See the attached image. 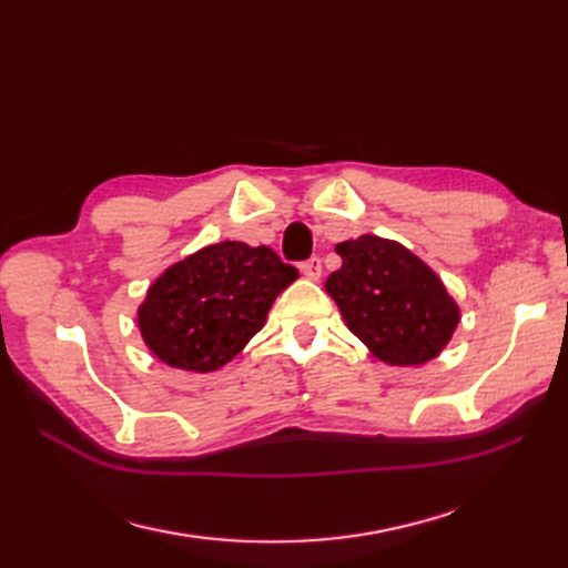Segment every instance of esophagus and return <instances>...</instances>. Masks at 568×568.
<instances>
[{"label":"esophagus","mask_w":568,"mask_h":568,"mask_svg":"<svg viewBox=\"0 0 568 568\" xmlns=\"http://www.w3.org/2000/svg\"><path fill=\"white\" fill-rule=\"evenodd\" d=\"M301 272L305 274L307 280H313V282H317L320 277H322V261L320 257H311V261H305V263H301Z\"/></svg>","instance_id":"34e87169"}]
</instances>
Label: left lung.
<instances>
[{
  "mask_svg": "<svg viewBox=\"0 0 568 568\" xmlns=\"http://www.w3.org/2000/svg\"><path fill=\"white\" fill-rule=\"evenodd\" d=\"M336 253L343 265L324 288L374 357L390 367H419L443 353L462 315L422 257L376 234L341 242Z\"/></svg>",
  "mask_w": 568,
  "mask_h": 568,
  "instance_id": "8db88e82",
  "label": "left lung"
}]
</instances>
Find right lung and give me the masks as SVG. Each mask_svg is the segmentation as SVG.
Here are the masks:
<instances>
[{
  "instance_id": "1",
  "label": "right lung",
  "mask_w": 568,
  "mask_h": 568,
  "mask_svg": "<svg viewBox=\"0 0 568 568\" xmlns=\"http://www.w3.org/2000/svg\"><path fill=\"white\" fill-rule=\"evenodd\" d=\"M296 280L298 270L267 246L211 244L153 280L136 326L168 367L209 374L244 351L274 298Z\"/></svg>"
}]
</instances>
